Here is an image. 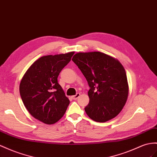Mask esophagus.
I'll return each instance as SVG.
<instances>
[{"mask_svg":"<svg viewBox=\"0 0 157 157\" xmlns=\"http://www.w3.org/2000/svg\"><path fill=\"white\" fill-rule=\"evenodd\" d=\"M79 96H80V94L78 93V94H76L75 95L72 96V99H73L74 100H76V99H78L79 98Z\"/></svg>","mask_w":157,"mask_h":157,"instance_id":"obj_1","label":"esophagus"}]
</instances>
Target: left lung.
Returning a JSON list of instances; mask_svg holds the SVG:
<instances>
[{
    "mask_svg": "<svg viewBox=\"0 0 157 157\" xmlns=\"http://www.w3.org/2000/svg\"><path fill=\"white\" fill-rule=\"evenodd\" d=\"M73 61L90 89L85 111L90 118L103 123L116 117L125 105L128 86L125 70L117 59L99 52L78 53Z\"/></svg>",
    "mask_w": 157,
    "mask_h": 157,
    "instance_id": "obj_1",
    "label": "left lung"
}]
</instances>
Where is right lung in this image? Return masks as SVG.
I'll list each match as a JSON object with an SVG mask.
<instances>
[{
  "instance_id": "add662e5",
  "label": "right lung",
  "mask_w": 157,
  "mask_h": 157,
  "mask_svg": "<svg viewBox=\"0 0 157 157\" xmlns=\"http://www.w3.org/2000/svg\"><path fill=\"white\" fill-rule=\"evenodd\" d=\"M74 52L42 56L34 62L24 75L20 94L32 116L46 124L61 119L70 104L58 77L70 62Z\"/></svg>"
}]
</instances>
